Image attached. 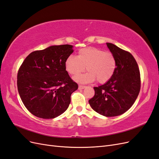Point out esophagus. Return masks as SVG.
I'll return each mask as SVG.
<instances>
[{
  "mask_svg": "<svg viewBox=\"0 0 159 159\" xmlns=\"http://www.w3.org/2000/svg\"><path fill=\"white\" fill-rule=\"evenodd\" d=\"M85 88V85H79V89H83Z\"/></svg>",
  "mask_w": 159,
  "mask_h": 159,
  "instance_id": "obj_1",
  "label": "esophagus"
}]
</instances>
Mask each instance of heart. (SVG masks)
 I'll return each instance as SVG.
<instances>
[{"mask_svg":"<svg viewBox=\"0 0 159 159\" xmlns=\"http://www.w3.org/2000/svg\"><path fill=\"white\" fill-rule=\"evenodd\" d=\"M85 66L88 71L76 77L75 80L81 83H89L96 80L98 83L104 84L111 78L114 74L116 59L111 52L88 47L80 50L77 57L68 56L65 61L66 71L73 76L83 72Z\"/></svg>","mask_w":159,"mask_h":159,"instance_id":"obj_1","label":"heart"}]
</instances>
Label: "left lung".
<instances>
[{"mask_svg": "<svg viewBox=\"0 0 159 159\" xmlns=\"http://www.w3.org/2000/svg\"><path fill=\"white\" fill-rule=\"evenodd\" d=\"M106 44L116 59V68L108 81L93 88L95 95L89 103L100 115L115 117L126 112L135 102L141 89V75L131 53L111 43Z\"/></svg>", "mask_w": 159, "mask_h": 159, "instance_id": "obj_1", "label": "left lung"}]
</instances>
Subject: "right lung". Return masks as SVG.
<instances>
[{"instance_id":"obj_1","label":"right lung","mask_w":159,"mask_h":159,"mask_svg":"<svg viewBox=\"0 0 159 159\" xmlns=\"http://www.w3.org/2000/svg\"><path fill=\"white\" fill-rule=\"evenodd\" d=\"M72 48L69 44L52 46L32 52L19 68V95L35 116L53 119L68 108L71 95L78 88L65 68L66 58L74 52Z\"/></svg>"}]
</instances>
